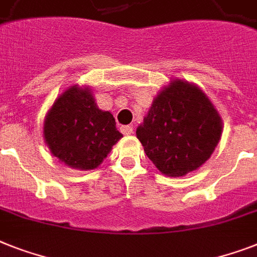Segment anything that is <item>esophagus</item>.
Returning a JSON list of instances; mask_svg holds the SVG:
<instances>
[{
	"label": "esophagus",
	"instance_id": "1",
	"mask_svg": "<svg viewBox=\"0 0 257 257\" xmlns=\"http://www.w3.org/2000/svg\"><path fill=\"white\" fill-rule=\"evenodd\" d=\"M120 129H121L122 135L129 136V135H132V133H133V128H132V126H131V125H122V126Z\"/></svg>",
	"mask_w": 257,
	"mask_h": 257
}]
</instances>
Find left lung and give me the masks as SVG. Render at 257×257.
I'll return each instance as SVG.
<instances>
[{
	"label": "left lung",
	"mask_w": 257,
	"mask_h": 257,
	"mask_svg": "<svg viewBox=\"0 0 257 257\" xmlns=\"http://www.w3.org/2000/svg\"><path fill=\"white\" fill-rule=\"evenodd\" d=\"M136 135L160 172L182 177L210 158L222 120L201 89L177 79L158 93Z\"/></svg>",
	"instance_id": "1"
}]
</instances>
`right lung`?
Instances as JSON below:
<instances>
[{
    "instance_id": "1",
    "label": "right lung",
    "mask_w": 257,
    "mask_h": 257,
    "mask_svg": "<svg viewBox=\"0 0 257 257\" xmlns=\"http://www.w3.org/2000/svg\"><path fill=\"white\" fill-rule=\"evenodd\" d=\"M43 129L51 153L80 170L97 168L122 137L112 113L99 109L91 91L78 85L55 100Z\"/></svg>"
}]
</instances>
